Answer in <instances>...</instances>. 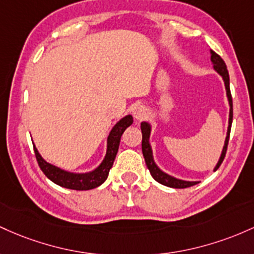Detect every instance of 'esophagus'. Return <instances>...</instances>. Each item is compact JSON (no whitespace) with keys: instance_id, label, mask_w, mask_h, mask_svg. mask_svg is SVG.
I'll return each instance as SVG.
<instances>
[{"instance_id":"34e87169","label":"esophagus","mask_w":254,"mask_h":254,"mask_svg":"<svg viewBox=\"0 0 254 254\" xmlns=\"http://www.w3.org/2000/svg\"><path fill=\"white\" fill-rule=\"evenodd\" d=\"M147 115V109L144 107V105H138V107L134 109V119L138 120V121H141L146 118Z\"/></svg>"}]
</instances>
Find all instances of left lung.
Wrapping results in <instances>:
<instances>
[{
    "instance_id": "obj_1",
    "label": "left lung",
    "mask_w": 254,
    "mask_h": 254,
    "mask_svg": "<svg viewBox=\"0 0 254 254\" xmlns=\"http://www.w3.org/2000/svg\"><path fill=\"white\" fill-rule=\"evenodd\" d=\"M211 61L213 64V68L217 70V73L219 75L223 78L224 80V85H226V90H227V96H228V101H229V105H230V112H229V126H228V133H227V138H226V142H224L223 150H222V155L219 157V161L217 165L215 167V170H217L219 168V165L222 164L224 157H226V152H227V147H228V142H229V135H230V128H232V121H233V99H232V93H230V87H229V73H228L227 65L224 64L223 59L216 54L215 51L211 50ZM141 128V133H142V140H141V150H142V155H144L145 158V163H146L147 168H149L151 175L152 178L155 179L156 181L159 182V184L164 185V186L172 187V189H187V187L194 186V185L198 184L196 181H184V180H179V179L173 178V176L168 175L162 172L161 169L156 165L155 161H153L152 157V150H151V146L149 144V138H150V132H151V127L147 122H141L140 125Z\"/></svg>"
}]
</instances>
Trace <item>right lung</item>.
<instances>
[{
  "label": "right lung",
  "instance_id": "obj_1",
  "mask_svg": "<svg viewBox=\"0 0 254 254\" xmlns=\"http://www.w3.org/2000/svg\"><path fill=\"white\" fill-rule=\"evenodd\" d=\"M132 124L133 118L130 115H127L126 118L120 120L118 124L114 126L109 136H108V150L105 158L103 159L101 165H99L97 169L93 170V172L86 174H73L64 172V170L60 169V168L55 167V165L45 162L44 159L42 158V156L39 155V152L37 151L36 147L33 146V149H35L36 159L37 162H38L39 168H41L42 172L45 174V176H47L49 180L55 182L59 186L64 187V189L75 190H87L96 189V187H98L99 185H102L105 180H107L108 175H109L110 168L113 167L114 161H115L116 157V153H118L119 151L121 135L124 134L126 128L129 127Z\"/></svg>",
  "mask_w": 254,
  "mask_h": 254
}]
</instances>
